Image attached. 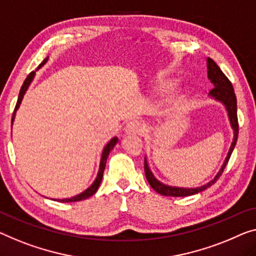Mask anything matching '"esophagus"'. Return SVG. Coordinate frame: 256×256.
<instances>
[{
  "mask_svg": "<svg viewBox=\"0 0 256 256\" xmlns=\"http://www.w3.org/2000/svg\"><path fill=\"white\" fill-rule=\"evenodd\" d=\"M144 131V125L141 120H131L125 128V133L126 134H141Z\"/></svg>",
  "mask_w": 256,
  "mask_h": 256,
  "instance_id": "esophagus-1",
  "label": "esophagus"
}]
</instances>
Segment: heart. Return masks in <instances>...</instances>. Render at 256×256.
Here are the masks:
<instances>
[{
  "label": "heart",
  "instance_id": "obj_1",
  "mask_svg": "<svg viewBox=\"0 0 256 256\" xmlns=\"http://www.w3.org/2000/svg\"><path fill=\"white\" fill-rule=\"evenodd\" d=\"M171 85H172V82H166L164 85H162L161 87L158 88V92H163V90H166L168 88H170ZM185 101V93L184 92H176V93L171 94L169 98H168V100L166 101V106H164V112H176L177 109L180 108L184 104Z\"/></svg>",
  "mask_w": 256,
  "mask_h": 256
}]
</instances>
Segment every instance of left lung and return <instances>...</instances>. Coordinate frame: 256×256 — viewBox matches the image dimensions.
<instances>
[{"instance_id":"left-lung-1","label":"left lung","mask_w":256,"mask_h":256,"mask_svg":"<svg viewBox=\"0 0 256 256\" xmlns=\"http://www.w3.org/2000/svg\"><path fill=\"white\" fill-rule=\"evenodd\" d=\"M206 63H207V76L208 79L210 80L214 88L208 93V98H212L220 104H222L224 109H226L228 123H230V126L232 128V133H234V136H232V142L230 144V148H228V152L226 154V158H224V161L220 166V170L217 171L210 182H206L204 185H201L199 188H180V186H172L168 185L158 180V178L154 176L152 171L150 170V163H148L147 158H144V174H146L147 182H150V188L156 190L158 194L166 196H194V194L200 193L202 190H207L209 186L215 184L217 179L220 177L222 174L224 168L226 166L228 158L234 152L236 144H237L238 139V118H237V98H236L234 87H232V84L230 82L226 74H223L222 70H220V66L214 62L212 58H206Z\"/></svg>"}]
</instances>
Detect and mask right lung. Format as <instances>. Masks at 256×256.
Listing matches in <instances>:
<instances>
[{
  "mask_svg": "<svg viewBox=\"0 0 256 256\" xmlns=\"http://www.w3.org/2000/svg\"><path fill=\"white\" fill-rule=\"evenodd\" d=\"M49 57H46V58L42 60V63L40 64L39 68H38V70L39 68H42L46 63L48 62ZM36 78V72H30V74L28 76V78L25 79L24 84H22L20 92H19V95H18V100H17V104H16V108H14V115H12V120H11V130H12V125H14V118H16V112L17 110L19 109V106L22 104V98H24V95L26 94V92H28V87L32 82ZM118 142V138L117 136H114V138L110 139L108 142L104 144V150L101 152V158H100V163H98V174L96 177H95L94 182H92L90 186H88L85 190H82V193L77 194V196H71V198H66V199H55L56 201L58 202H76V201H82V200H85L87 198H90L93 196V194L96 192L98 186H100L101 182H102V177H104V168H106V158H108L109 156V152L112 150V148L116 146Z\"/></svg>",
  "mask_w": 256,
  "mask_h": 256,
  "instance_id": "right-lung-1",
  "label": "right lung"
}]
</instances>
